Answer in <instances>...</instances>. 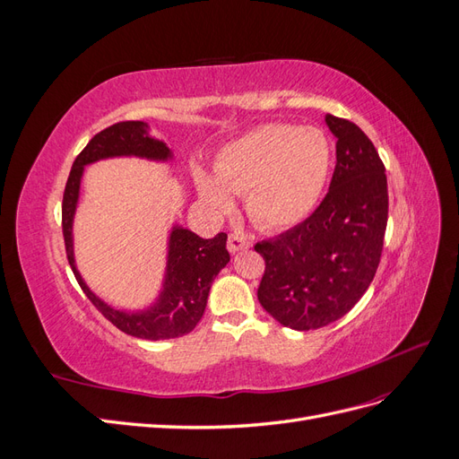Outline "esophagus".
I'll use <instances>...</instances> for the list:
<instances>
[{"mask_svg": "<svg viewBox=\"0 0 459 459\" xmlns=\"http://www.w3.org/2000/svg\"><path fill=\"white\" fill-rule=\"evenodd\" d=\"M248 247H251V239H248L247 235H243L239 231L230 233V238H228L230 253H239V251H245V248H248Z\"/></svg>", "mask_w": 459, "mask_h": 459, "instance_id": "obj_1", "label": "esophagus"}]
</instances>
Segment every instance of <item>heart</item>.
<instances>
[{
	"label": "heart",
	"mask_w": 459,
	"mask_h": 459,
	"mask_svg": "<svg viewBox=\"0 0 459 459\" xmlns=\"http://www.w3.org/2000/svg\"><path fill=\"white\" fill-rule=\"evenodd\" d=\"M331 164V142L319 128L264 124L218 152L216 179L197 172V189L216 212L231 211L230 193H247L248 218L264 230H281L314 211Z\"/></svg>",
	"instance_id": "1"
}]
</instances>
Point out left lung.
Returning a JSON list of instances; mask_svg holds the SVG:
<instances>
[{"label": "left lung", "mask_w": 459, "mask_h": 459, "mask_svg": "<svg viewBox=\"0 0 459 459\" xmlns=\"http://www.w3.org/2000/svg\"><path fill=\"white\" fill-rule=\"evenodd\" d=\"M337 164L327 195L295 228L260 241L262 308L285 327L337 322L362 299L381 262L388 218L385 164L354 122L327 115Z\"/></svg>", "instance_id": "left-lung-1"}]
</instances>
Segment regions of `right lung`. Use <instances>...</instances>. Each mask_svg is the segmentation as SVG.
<instances>
[{"label":"right lung","mask_w":459,"mask_h":459,"mask_svg":"<svg viewBox=\"0 0 459 459\" xmlns=\"http://www.w3.org/2000/svg\"><path fill=\"white\" fill-rule=\"evenodd\" d=\"M110 157H140L149 160H169L172 151L164 142L149 135V126L142 120L117 122L95 134L76 157L63 193V238L68 264L86 297L93 302L110 324L126 335L162 341L187 335L195 329L206 308L208 290L218 272L230 262L226 248L228 235L218 233L212 239H203L197 233L174 226L169 241V262L159 300L147 310L126 312L108 307L95 297L76 270L73 248V220L80 197V182L84 166Z\"/></svg>","instance_id":"1"}]
</instances>
